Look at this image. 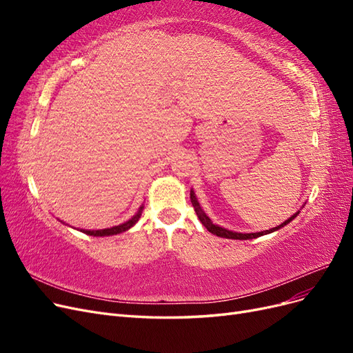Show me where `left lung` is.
I'll use <instances>...</instances> for the list:
<instances>
[{
  "mask_svg": "<svg viewBox=\"0 0 353 353\" xmlns=\"http://www.w3.org/2000/svg\"><path fill=\"white\" fill-rule=\"evenodd\" d=\"M190 199H191V203H193L194 210H196V213H197V218L200 219V222L203 223V225H205V227L208 228V231L212 232V234H215V236H218V237L231 239V240H252V239H258V237H261V236H266V234H271V232H274V231H276V230H280V228L285 227L288 222H292V221L299 215V213H301V210H297V212L294 213V215H292L287 221H284V222L281 223V225L274 227V228H271V230H265V231H261V232H236V231H230V230H227V228H222V227L216 225V223L212 222V219L206 215L205 210L201 209V206H200V203H199V200H197V197H196V193H194L193 188H191V191H190Z\"/></svg>",
  "mask_w": 353,
  "mask_h": 353,
  "instance_id": "1",
  "label": "left lung"
}]
</instances>
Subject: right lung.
<instances>
[{
    "label": "right lung",
    "instance_id": "right-lung-1",
    "mask_svg": "<svg viewBox=\"0 0 353 353\" xmlns=\"http://www.w3.org/2000/svg\"><path fill=\"white\" fill-rule=\"evenodd\" d=\"M143 209H144V206L141 205L140 209L137 210V213H135V215H134L131 219H128V221L123 222V223H119V225H114V227H110V228H104V230H79V228H77V230L81 231V232H83V234H88V236H94V237L116 236V234H121V232H125V231H128L130 228H132V227L135 225V223L138 222V219L141 218ZM60 222H61V221H60ZM63 223H65V222H63Z\"/></svg>",
    "mask_w": 353,
    "mask_h": 353
}]
</instances>
